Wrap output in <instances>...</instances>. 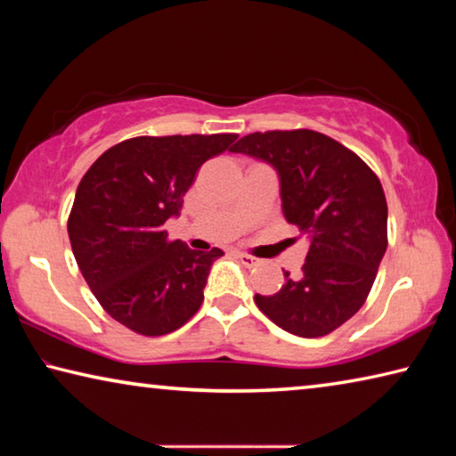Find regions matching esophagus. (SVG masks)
Segmentation results:
<instances>
[{
    "instance_id": "esophagus-1",
    "label": "esophagus",
    "mask_w": 456,
    "mask_h": 456,
    "mask_svg": "<svg viewBox=\"0 0 456 456\" xmlns=\"http://www.w3.org/2000/svg\"><path fill=\"white\" fill-rule=\"evenodd\" d=\"M237 257L241 259V261H243V265H247V267H256V265H259V264H261V259L249 256V253H241V251H237Z\"/></svg>"
}]
</instances>
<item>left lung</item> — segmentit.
Listing matches in <instances>:
<instances>
[{
	"label": "left lung",
	"mask_w": 456,
	"mask_h": 456,
	"mask_svg": "<svg viewBox=\"0 0 456 456\" xmlns=\"http://www.w3.org/2000/svg\"><path fill=\"white\" fill-rule=\"evenodd\" d=\"M272 165L281 209L310 239L302 277L273 296L256 293L269 320L293 336L320 338L364 305L388 245V205L380 179L356 152L307 128L243 136L233 149Z\"/></svg>",
	"instance_id": "8db88e82"
}]
</instances>
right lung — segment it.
<instances>
[{"label": "right lung", "instance_id": "add662e5", "mask_svg": "<svg viewBox=\"0 0 456 456\" xmlns=\"http://www.w3.org/2000/svg\"><path fill=\"white\" fill-rule=\"evenodd\" d=\"M235 138H128L82 176L68 217L76 264L104 312L136 334H171L203 304L207 275L223 251L171 241L165 223L183 209L200 165L233 149Z\"/></svg>", "mask_w": 456, "mask_h": 456}]
</instances>
